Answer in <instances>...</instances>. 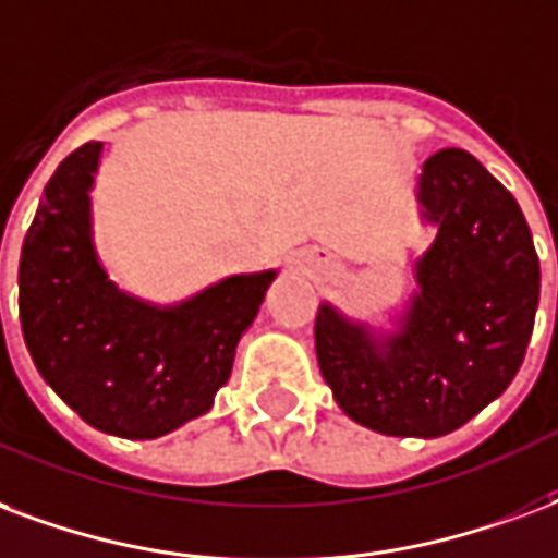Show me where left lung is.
Segmentation results:
<instances>
[{
  "label": "left lung",
  "instance_id": "8db88e82",
  "mask_svg": "<svg viewBox=\"0 0 558 558\" xmlns=\"http://www.w3.org/2000/svg\"><path fill=\"white\" fill-rule=\"evenodd\" d=\"M416 195L437 236L416 259V292L399 328L375 337L322 304L316 357L354 423L393 437H440L518 375L542 268L518 201L468 150L428 156Z\"/></svg>",
  "mask_w": 558,
  "mask_h": 558
}]
</instances>
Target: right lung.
<instances>
[{"label":"right lung","instance_id":"add662e5","mask_svg":"<svg viewBox=\"0 0 558 558\" xmlns=\"http://www.w3.org/2000/svg\"><path fill=\"white\" fill-rule=\"evenodd\" d=\"M100 150L82 144L44 189L20 254V325L37 373L88 426L150 440L213 408L275 271L233 275L174 307L118 290L90 239Z\"/></svg>","mask_w":558,"mask_h":558}]
</instances>
